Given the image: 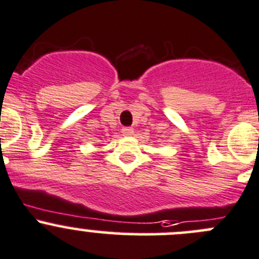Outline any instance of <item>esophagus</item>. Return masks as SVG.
I'll return each mask as SVG.
<instances>
[{"instance_id": "1", "label": "esophagus", "mask_w": 259, "mask_h": 259, "mask_svg": "<svg viewBox=\"0 0 259 259\" xmlns=\"http://www.w3.org/2000/svg\"><path fill=\"white\" fill-rule=\"evenodd\" d=\"M122 134L126 135V137H130V135L134 134V129L133 127H122Z\"/></svg>"}]
</instances>
